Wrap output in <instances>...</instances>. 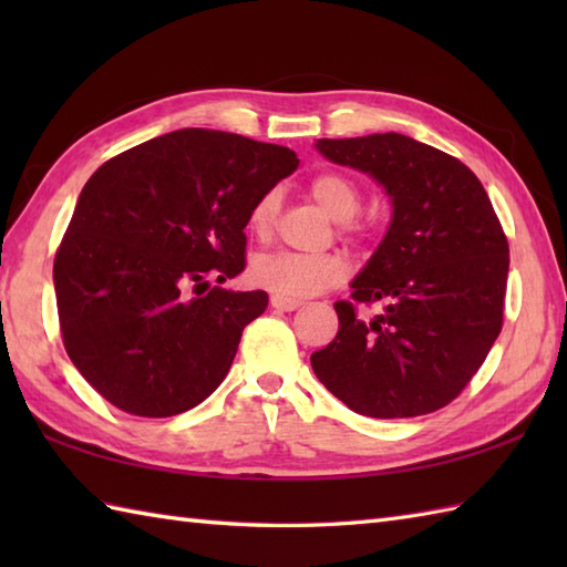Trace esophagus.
<instances>
[{
    "mask_svg": "<svg viewBox=\"0 0 567 567\" xmlns=\"http://www.w3.org/2000/svg\"><path fill=\"white\" fill-rule=\"evenodd\" d=\"M270 305L277 311H295V309L302 307V302H299V299H287V297H280V295H272L270 297Z\"/></svg>",
    "mask_w": 567,
    "mask_h": 567,
    "instance_id": "1",
    "label": "esophagus"
}]
</instances>
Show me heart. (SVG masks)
Returning a JSON list of instances; mask_svg holds the SVG:
<instances>
[{"label": "heart", "mask_w": 567, "mask_h": 567, "mask_svg": "<svg viewBox=\"0 0 567 567\" xmlns=\"http://www.w3.org/2000/svg\"><path fill=\"white\" fill-rule=\"evenodd\" d=\"M309 195L331 219L341 221V234L363 236L365 224L355 219L360 209V189L351 177L343 173H319L309 179ZM280 192L270 189L250 207L248 228L252 236L268 238L280 214ZM250 280L260 290L280 295L287 299H302L331 287H339L351 275V262L343 252H292L272 250L258 252L250 260Z\"/></svg>", "instance_id": "b5f03b06"}]
</instances>
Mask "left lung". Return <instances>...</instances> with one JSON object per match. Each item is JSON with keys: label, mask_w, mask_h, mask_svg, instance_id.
Here are the masks:
<instances>
[{"label": "left lung", "mask_w": 567, "mask_h": 567, "mask_svg": "<svg viewBox=\"0 0 567 567\" xmlns=\"http://www.w3.org/2000/svg\"><path fill=\"white\" fill-rule=\"evenodd\" d=\"M329 161L370 173L392 224L341 299L336 339L311 355L333 396L375 419L451 404L485 363L504 321L509 244L483 183L453 155L402 134L321 138ZM380 301L375 320L357 315Z\"/></svg>", "instance_id": "obj_1"}]
</instances>
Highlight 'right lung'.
I'll return each mask as SVG.
<instances>
[{
    "mask_svg": "<svg viewBox=\"0 0 567 567\" xmlns=\"http://www.w3.org/2000/svg\"><path fill=\"white\" fill-rule=\"evenodd\" d=\"M297 165L275 143L183 128L87 179L53 282L65 351L106 402L163 419L219 388L268 295L209 280L244 272L250 207Z\"/></svg>",
    "mask_w": 567,
    "mask_h": 567,
    "instance_id": "obj_1",
    "label": "right lung"
}]
</instances>
